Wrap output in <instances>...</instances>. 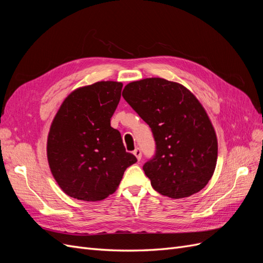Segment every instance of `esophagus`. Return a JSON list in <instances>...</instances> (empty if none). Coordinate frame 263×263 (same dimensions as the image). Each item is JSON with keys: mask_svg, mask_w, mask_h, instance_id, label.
<instances>
[{"mask_svg": "<svg viewBox=\"0 0 263 263\" xmlns=\"http://www.w3.org/2000/svg\"><path fill=\"white\" fill-rule=\"evenodd\" d=\"M133 154H134L135 156H136V158H137V160L139 161V160H140V159H141V150H140L139 148H136V149H135V150L133 151Z\"/></svg>", "mask_w": 263, "mask_h": 263, "instance_id": "obj_1", "label": "esophagus"}]
</instances>
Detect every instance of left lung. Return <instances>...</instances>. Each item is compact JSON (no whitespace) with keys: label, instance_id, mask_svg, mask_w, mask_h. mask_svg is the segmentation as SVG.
<instances>
[{"label":"left lung","instance_id":"left-lung-1","mask_svg":"<svg viewBox=\"0 0 263 263\" xmlns=\"http://www.w3.org/2000/svg\"><path fill=\"white\" fill-rule=\"evenodd\" d=\"M123 98L154 135L156 154L142 166L153 187L171 198L200 192L213 176L218 147L194 94L180 83L147 78L127 84Z\"/></svg>","mask_w":263,"mask_h":263}]
</instances>
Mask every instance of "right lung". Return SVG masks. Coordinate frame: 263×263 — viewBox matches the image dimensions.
Returning a JSON list of instances; mask_svg holds the SVG:
<instances>
[{
  "label": "right lung",
  "mask_w": 263,
  "mask_h": 263,
  "mask_svg": "<svg viewBox=\"0 0 263 263\" xmlns=\"http://www.w3.org/2000/svg\"><path fill=\"white\" fill-rule=\"evenodd\" d=\"M123 83L79 87L63 101L47 140L49 168L58 185L77 200L97 202L113 194L125 170L137 161L110 126Z\"/></svg>",
  "instance_id": "right-lung-1"
}]
</instances>
